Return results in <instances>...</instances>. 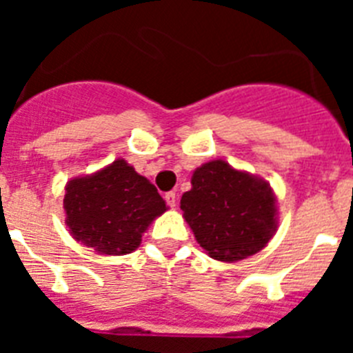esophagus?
<instances>
[{"instance_id":"1","label":"esophagus","mask_w":353,"mask_h":353,"mask_svg":"<svg viewBox=\"0 0 353 353\" xmlns=\"http://www.w3.org/2000/svg\"><path fill=\"white\" fill-rule=\"evenodd\" d=\"M164 199H166V203L170 205L171 208L176 207V192H173V191L166 192V196H164Z\"/></svg>"}]
</instances>
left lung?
I'll return each instance as SVG.
<instances>
[{
  "instance_id": "1",
  "label": "left lung",
  "mask_w": 353,
  "mask_h": 353,
  "mask_svg": "<svg viewBox=\"0 0 353 353\" xmlns=\"http://www.w3.org/2000/svg\"><path fill=\"white\" fill-rule=\"evenodd\" d=\"M180 208L198 244L219 261L256 254L277 230L276 194L263 179L210 161L192 173Z\"/></svg>"
}]
</instances>
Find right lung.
Returning a JSON list of instances; mask_svg holds the SVG:
<instances>
[{
  "instance_id": "right-lung-1",
  "label": "right lung",
  "mask_w": 353,
  "mask_h": 353,
  "mask_svg": "<svg viewBox=\"0 0 353 353\" xmlns=\"http://www.w3.org/2000/svg\"><path fill=\"white\" fill-rule=\"evenodd\" d=\"M68 232L101 254H129L141 244L152 221L168 210L154 183L123 159L65 187Z\"/></svg>"
}]
</instances>
